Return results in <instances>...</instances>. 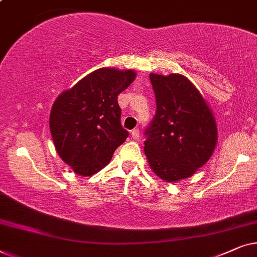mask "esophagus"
<instances>
[{
  "label": "esophagus",
  "instance_id": "1",
  "mask_svg": "<svg viewBox=\"0 0 257 257\" xmlns=\"http://www.w3.org/2000/svg\"><path fill=\"white\" fill-rule=\"evenodd\" d=\"M132 138H133V140H139L140 139V132H139V129H133L132 131Z\"/></svg>",
  "mask_w": 257,
  "mask_h": 257
}]
</instances>
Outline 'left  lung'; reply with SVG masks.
Returning <instances> with one entry per match:
<instances>
[{
    "label": "left lung",
    "instance_id": "left-lung-1",
    "mask_svg": "<svg viewBox=\"0 0 257 257\" xmlns=\"http://www.w3.org/2000/svg\"><path fill=\"white\" fill-rule=\"evenodd\" d=\"M156 112L145 135V154L160 179L176 182L194 175L213 155L216 122L195 85L180 74H150Z\"/></svg>",
    "mask_w": 257,
    "mask_h": 257
}]
</instances>
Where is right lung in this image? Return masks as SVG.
Returning <instances> with one entry per match:
<instances>
[{
    "mask_svg": "<svg viewBox=\"0 0 257 257\" xmlns=\"http://www.w3.org/2000/svg\"><path fill=\"white\" fill-rule=\"evenodd\" d=\"M135 77L133 70L101 68L54 102L49 128L55 148L78 175L100 172L128 138L121 125L117 96Z\"/></svg>",
    "mask_w": 257,
    "mask_h": 257,
    "instance_id": "add662e5",
    "label": "right lung"
}]
</instances>
